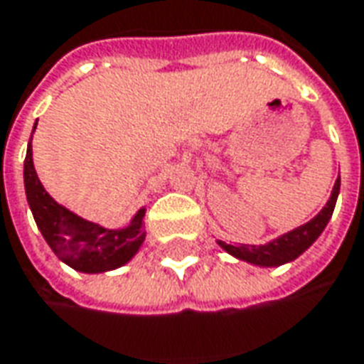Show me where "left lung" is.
<instances>
[{
	"mask_svg": "<svg viewBox=\"0 0 364 364\" xmlns=\"http://www.w3.org/2000/svg\"><path fill=\"white\" fill-rule=\"evenodd\" d=\"M341 190V178L335 180V186H333V192H331V198L327 200V204L323 206L319 214L315 215L313 220H309L307 224L295 228L287 234L275 237L272 242L263 245H250V244H225V242H220L218 240V245L225 250L228 254H232L237 259L247 263H254V265H259V267H277V265H283V263L293 262L295 257L299 255L313 245V242L323 234L325 225L329 224L331 215H333V210H335V204H337V196H339Z\"/></svg>",
	"mask_w": 364,
	"mask_h": 364,
	"instance_id": "left-lung-1",
	"label": "left lung"
}]
</instances>
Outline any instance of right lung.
I'll return each instance as SVG.
<instances>
[{
    "instance_id": "right-lung-1",
    "label": "right lung",
    "mask_w": 364,
    "mask_h": 364,
    "mask_svg": "<svg viewBox=\"0 0 364 364\" xmlns=\"http://www.w3.org/2000/svg\"><path fill=\"white\" fill-rule=\"evenodd\" d=\"M23 180L35 224L63 263L82 273H105L129 263L136 255L146 237L142 225L146 214L144 208H140L130 224L122 230H107L95 222L82 220L81 215L73 214L71 210L57 204L39 182L33 166L31 139L27 144Z\"/></svg>"
}]
</instances>
